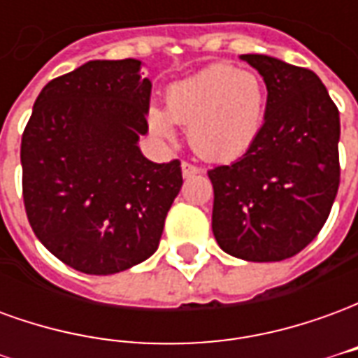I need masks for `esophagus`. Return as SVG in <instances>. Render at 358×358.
I'll return each instance as SVG.
<instances>
[{"label":"esophagus","mask_w":358,"mask_h":358,"mask_svg":"<svg viewBox=\"0 0 358 358\" xmlns=\"http://www.w3.org/2000/svg\"><path fill=\"white\" fill-rule=\"evenodd\" d=\"M199 172H201V169H199V166L187 163V161H184V163H182V174H184V178L195 176V174H199Z\"/></svg>","instance_id":"obj_1"}]
</instances>
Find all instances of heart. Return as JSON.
Returning a JSON list of instances; mask_svg holds the SVG:
<instances>
[{
	"instance_id": "heart-1",
	"label": "heart",
	"mask_w": 358,
	"mask_h": 358,
	"mask_svg": "<svg viewBox=\"0 0 358 358\" xmlns=\"http://www.w3.org/2000/svg\"><path fill=\"white\" fill-rule=\"evenodd\" d=\"M266 92L259 74L232 65H210L172 84L164 113H149L161 140H174L172 124L187 128V141L207 161H230L245 153L261 132Z\"/></svg>"
}]
</instances>
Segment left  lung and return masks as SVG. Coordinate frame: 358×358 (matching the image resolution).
Here are the masks:
<instances>
[{"mask_svg": "<svg viewBox=\"0 0 358 358\" xmlns=\"http://www.w3.org/2000/svg\"><path fill=\"white\" fill-rule=\"evenodd\" d=\"M263 76L261 132L232 164L209 174L213 234L228 255L274 263L322 230L339 187V110L313 71L268 55H241Z\"/></svg>", "mask_w": 358, "mask_h": 358, "instance_id": "obj_1", "label": "left lung"}]
</instances>
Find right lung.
<instances>
[{
  "label": "right lung",
  "mask_w": 358,
  "mask_h": 358,
  "mask_svg": "<svg viewBox=\"0 0 358 358\" xmlns=\"http://www.w3.org/2000/svg\"><path fill=\"white\" fill-rule=\"evenodd\" d=\"M141 61H90L40 92L20 141L28 222L84 274H115L159 248L182 187L180 161L141 155L151 82Z\"/></svg>",
  "instance_id": "add662e5"
}]
</instances>
